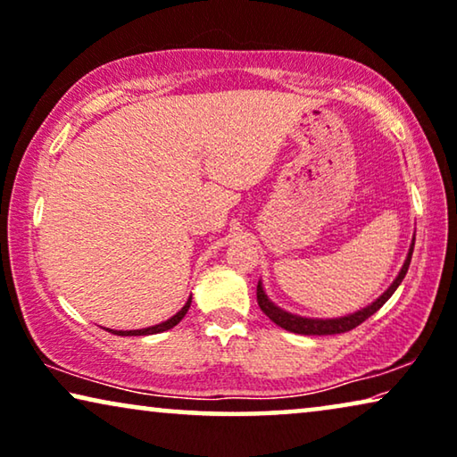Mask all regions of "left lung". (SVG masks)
Masks as SVG:
<instances>
[{"label": "left lung", "mask_w": 457, "mask_h": 457, "mask_svg": "<svg viewBox=\"0 0 457 457\" xmlns=\"http://www.w3.org/2000/svg\"><path fill=\"white\" fill-rule=\"evenodd\" d=\"M412 251H414V239H412V245H410V249H408L404 266H402L400 274L395 276L392 287H389L386 293L379 296V299L373 301L371 305H367L365 309H361V311H354V313H350V315L336 317V320H311V317H301V315L288 313V311L280 309L268 299V295H266V290H263L262 282H257V305H260V309L270 317V320L276 323V326L288 329V332L303 334V336H332V334L350 332V329L361 326L362 321L369 320V317H371L373 313H377V311L386 305L389 296L395 293V288L400 287L402 280H404L406 272H408L410 260H412Z\"/></svg>", "instance_id": "left-lung-1"}]
</instances>
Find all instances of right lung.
I'll list each match as a JSON object with an SVG mask.
<instances>
[{
	"instance_id": "add662e5",
	"label": "right lung",
	"mask_w": 457,
	"mask_h": 457,
	"mask_svg": "<svg viewBox=\"0 0 457 457\" xmlns=\"http://www.w3.org/2000/svg\"><path fill=\"white\" fill-rule=\"evenodd\" d=\"M189 305H191V296L187 299V303H185L183 305V309L179 311V313H175L173 317H170V320H167V321H162V323H158V326H152V328H144V329H109L111 334H115V336H150V334H161V332H167V329H170V328H175L177 323H179L183 317H185V313H187V309H189Z\"/></svg>"
}]
</instances>
